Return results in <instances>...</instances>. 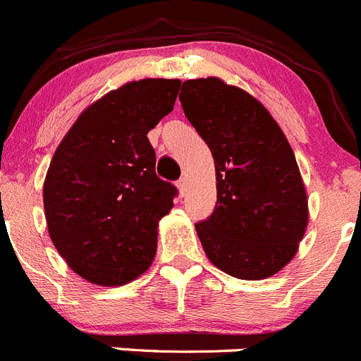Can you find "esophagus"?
Here are the masks:
<instances>
[{"mask_svg": "<svg viewBox=\"0 0 361 361\" xmlns=\"http://www.w3.org/2000/svg\"><path fill=\"white\" fill-rule=\"evenodd\" d=\"M177 188H179V192L182 196H184V192L188 191V180L185 179H180L179 182H177Z\"/></svg>", "mask_w": 361, "mask_h": 361, "instance_id": "34e87169", "label": "esophagus"}]
</instances>
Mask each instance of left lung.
Segmentation results:
<instances>
[{"label":"left lung","instance_id":"1","mask_svg":"<svg viewBox=\"0 0 361 361\" xmlns=\"http://www.w3.org/2000/svg\"><path fill=\"white\" fill-rule=\"evenodd\" d=\"M179 99L216 165V209L195 224L207 258L237 279L274 276L297 255L309 221L290 142L255 96L217 77L185 80Z\"/></svg>","mask_w":361,"mask_h":361}]
</instances>
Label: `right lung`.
Here are the masks:
<instances>
[{
	"label": "right lung",
	"instance_id": "1",
	"mask_svg": "<svg viewBox=\"0 0 361 361\" xmlns=\"http://www.w3.org/2000/svg\"><path fill=\"white\" fill-rule=\"evenodd\" d=\"M179 87V78H144L106 92L52 156L44 184L49 235L89 283L123 286L154 259L158 223L177 189L156 176L147 133L172 112Z\"/></svg>",
	"mask_w": 361,
	"mask_h": 361
}]
</instances>
